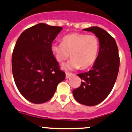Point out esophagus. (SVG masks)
<instances>
[{
	"instance_id": "obj_1",
	"label": "esophagus",
	"mask_w": 132,
	"mask_h": 132,
	"mask_svg": "<svg viewBox=\"0 0 132 132\" xmlns=\"http://www.w3.org/2000/svg\"><path fill=\"white\" fill-rule=\"evenodd\" d=\"M73 75V73H68V72H66V78H69L71 76Z\"/></svg>"
}]
</instances>
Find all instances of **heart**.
<instances>
[{"label": "heart", "instance_id": "heart-1", "mask_svg": "<svg viewBox=\"0 0 132 132\" xmlns=\"http://www.w3.org/2000/svg\"><path fill=\"white\" fill-rule=\"evenodd\" d=\"M99 49V41L95 35L75 33L67 35L61 44H53L51 51L55 60L62 64L70 57L71 60L64 66L65 70L91 67L96 61Z\"/></svg>", "mask_w": 132, "mask_h": 132}]
</instances>
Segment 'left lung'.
Masks as SVG:
<instances>
[{
    "label": "left lung",
    "mask_w": 132,
    "mask_h": 132,
    "mask_svg": "<svg viewBox=\"0 0 132 132\" xmlns=\"http://www.w3.org/2000/svg\"><path fill=\"white\" fill-rule=\"evenodd\" d=\"M84 30L94 33L99 38V52L92 69L77 75L82 81L73 94L79 103L93 106L103 101L113 89L118 74L120 56L114 38L106 31L98 26Z\"/></svg>",
    "instance_id": "1"
}]
</instances>
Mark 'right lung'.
I'll list each match as a JSON object with an SVG mask.
<instances>
[{"mask_svg": "<svg viewBox=\"0 0 132 132\" xmlns=\"http://www.w3.org/2000/svg\"><path fill=\"white\" fill-rule=\"evenodd\" d=\"M59 26L39 23L24 30L12 55V71L21 95L34 104L49 101L66 74L51 51L52 42L62 30Z\"/></svg>", "mask_w": 132, "mask_h": 132, "instance_id": "obj_1", "label": "right lung"}]
</instances>
